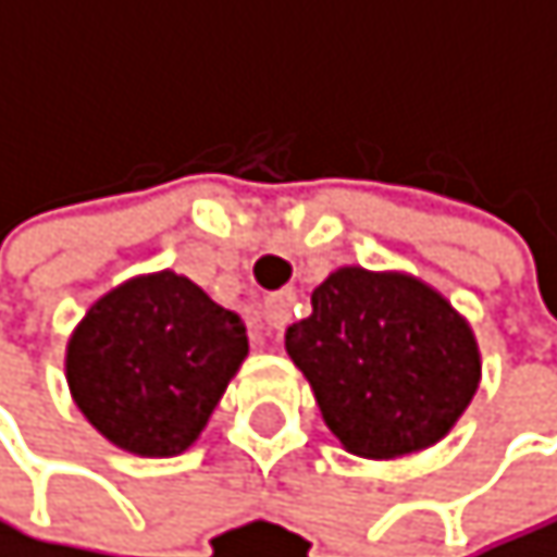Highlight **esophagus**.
<instances>
[{
  "label": "esophagus",
  "mask_w": 557,
  "mask_h": 557,
  "mask_svg": "<svg viewBox=\"0 0 557 557\" xmlns=\"http://www.w3.org/2000/svg\"><path fill=\"white\" fill-rule=\"evenodd\" d=\"M270 320H273V326H284V323H287V304H284V300H276V304L270 307Z\"/></svg>",
  "instance_id": "34e87169"
}]
</instances>
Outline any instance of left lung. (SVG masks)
Returning a JSON list of instances; mask_svg holds the SVG:
<instances>
[{
  "instance_id": "1",
  "label": "left lung",
  "mask_w": 557,
  "mask_h": 557,
  "mask_svg": "<svg viewBox=\"0 0 557 557\" xmlns=\"http://www.w3.org/2000/svg\"><path fill=\"white\" fill-rule=\"evenodd\" d=\"M310 304L287 352L339 446L399 459L446 440L482 380L469 320L403 270L336 267Z\"/></svg>"
}]
</instances>
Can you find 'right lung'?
Segmentation results:
<instances>
[{"mask_svg": "<svg viewBox=\"0 0 557 557\" xmlns=\"http://www.w3.org/2000/svg\"><path fill=\"white\" fill-rule=\"evenodd\" d=\"M244 356L240 317L187 276L158 270L88 307L65 346V380L111 446L168 459L197 443Z\"/></svg>", "mask_w": 557, "mask_h": 557, "instance_id": "add662e5", "label": "right lung"}]
</instances>
